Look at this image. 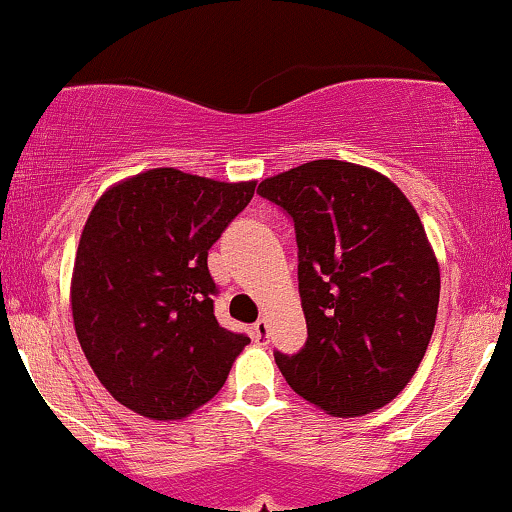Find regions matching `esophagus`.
I'll return each mask as SVG.
<instances>
[{
  "label": "esophagus",
  "mask_w": 512,
  "mask_h": 512,
  "mask_svg": "<svg viewBox=\"0 0 512 512\" xmlns=\"http://www.w3.org/2000/svg\"><path fill=\"white\" fill-rule=\"evenodd\" d=\"M255 340H267V319H260L255 323Z\"/></svg>",
  "instance_id": "1"
}]
</instances>
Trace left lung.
I'll use <instances>...</instances> for the list:
<instances>
[{
	"mask_svg": "<svg viewBox=\"0 0 512 512\" xmlns=\"http://www.w3.org/2000/svg\"><path fill=\"white\" fill-rule=\"evenodd\" d=\"M293 217L307 342L276 352L288 385L335 418L390 404L428 352L439 264L394 181L345 160H312L257 189Z\"/></svg>",
	"mask_w": 512,
	"mask_h": 512,
	"instance_id": "8db88e82",
	"label": "left lung"
}]
</instances>
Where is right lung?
Returning a JSON list of instances; mask_svg holds the SVG:
<instances>
[{
    "label": "right lung",
    "mask_w": 512,
    "mask_h": 512,
    "mask_svg": "<svg viewBox=\"0 0 512 512\" xmlns=\"http://www.w3.org/2000/svg\"><path fill=\"white\" fill-rule=\"evenodd\" d=\"M255 186L155 167L89 212L70 281L75 333L101 385L139 416H191L250 342L215 319L208 250Z\"/></svg>",
    "instance_id": "right-lung-1"
}]
</instances>
